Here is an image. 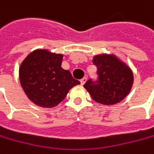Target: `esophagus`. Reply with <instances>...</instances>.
<instances>
[{
    "mask_svg": "<svg viewBox=\"0 0 154 154\" xmlns=\"http://www.w3.org/2000/svg\"><path fill=\"white\" fill-rule=\"evenodd\" d=\"M86 81H87V77H84V78H82V79L81 80V85H84V84L86 83Z\"/></svg>",
    "mask_w": 154,
    "mask_h": 154,
    "instance_id": "34e87169",
    "label": "esophagus"
}]
</instances>
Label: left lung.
<instances>
[{
	"mask_svg": "<svg viewBox=\"0 0 154 154\" xmlns=\"http://www.w3.org/2000/svg\"><path fill=\"white\" fill-rule=\"evenodd\" d=\"M93 62L97 66L98 81L90 79L84 88L98 103L109 106L120 102L132 89L134 73L131 68L114 54H98Z\"/></svg>",
	"mask_w": 154,
	"mask_h": 154,
	"instance_id": "left-lung-1",
	"label": "left lung"
}]
</instances>
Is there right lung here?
Returning a JSON list of instances; mask_svg holds the SVG:
<instances>
[{
  "label": "right lung",
  "instance_id": "1",
  "mask_svg": "<svg viewBox=\"0 0 154 154\" xmlns=\"http://www.w3.org/2000/svg\"><path fill=\"white\" fill-rule=\"evenodd\" d=\"M63 55L47 49L30 53L21 62L19 78L27 98L42 107H54L60 103L68 91L81 82L61 67Z\"/></svg>",
  "mask_w": 154,
  "mask_h": 154
}]
</instances>
